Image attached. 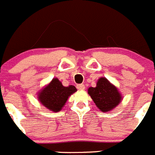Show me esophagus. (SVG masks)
Here are the masks:
<instances>
[{
    "instance_id": "obj_1",
    "label": "esophagus",
    "mask_w": 155,
    "mask_h": 155,
    "mask_svg": "<svg viewBox=\"0 0 155 155\" xmlns=\"http://www.w3.org/2000/svg\"><path fill=\"white\" fill-rule=\"evenodd\" d=\"M76 87H77L78 90H84L85 89V86H84V84H78L76 86Z\"/></svg>"
}]
</instances>
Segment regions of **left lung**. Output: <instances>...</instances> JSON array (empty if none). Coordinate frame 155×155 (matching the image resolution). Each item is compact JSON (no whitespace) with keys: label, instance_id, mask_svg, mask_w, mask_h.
I'll return each instance as SVG.
<instances>
[{"label":"left lung","instance_id":"8db88e82","mask_svg":"<svg viewBox=\"0 0 155 155\" xmlns=\"http://www.w3.org/2000/svg\"><path fill=\"white\" fill-rule=\"evenodd\" d=\"M88 94L101 111L113 110L121 101V96L117 87L106 78H100L95 87H90Z\"/></svg>","mask_w":155,"mask_h":155}]
</instances>
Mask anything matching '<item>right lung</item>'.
I'll return each instance as SVG.
<instances>
[{"instance_id": "add662e5", "label": "right lung", "mask_w": 155, "mask_h": 155, "mask_svg": "<svg viewBox=\"0 0 155 155\" xmlns=\"http://www.w3.org/2000/svg\"><path fill=\"white\" fill-rule=\"evenodd\" d=\"M76 91V88L72 85L64 87L61 82L56 78L41 90L38 94V99L47 109L53 112H59L64 106L68 97Z\"/></svg>"}]
</instances>
